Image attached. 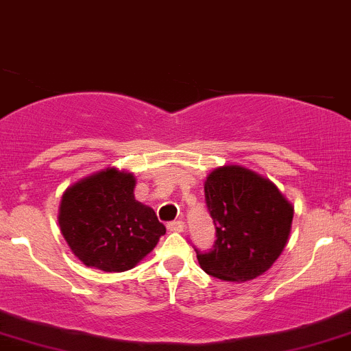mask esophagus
Segmentation results:
<instances>
[{"mask_svg":"<svg viewBox=\"0 0 351 351\" xmlns=\"http://www.w3.org/2000/svg\"><path fill=\"white\" fill-rule=\"evenodd\" d=\"M167 229L172 232H182L184 231V222L182 221H172L167 224Z\"/></svg>","mask_w":351,"mask_h":351,"instance_id":"1","label":"esophagus"}]
</instances>
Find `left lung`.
Masks as SVG:
<instances>
[{
	"mask_svg": "<svg viewBox=\"0 0 351 351\" xmlns=\"http://www.w3.org/2000/svg\"><path fill=\"white\" fill-rule=\"evenodd\" d=\"M216 228L209 252H197L207 274L244 282L265 274L288 243L293 206L266 177L241 165L217 167L204 182Z\"/></svg>",
	"mask_w": 351,
	"mask_h": 351,
	"instance_id": "1",
	"label": "left lung"
}]
</instances>
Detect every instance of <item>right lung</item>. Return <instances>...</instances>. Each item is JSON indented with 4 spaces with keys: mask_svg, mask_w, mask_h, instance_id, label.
<instances>
[{
    "mask_svg": "<svg viewBox=\"0 0 351 351\" xmlns=\"http://www.w3.org/2000/svg\"><path fill=\"white\" fill-rule=\"evenodd\" d=\"M135 177L115 167L63 192L58 224L71 252L105 273L132 269L165 234L152 207L135 201Z\"/></svg>",
    "mask_w": 351,
    "mask_h": 351,
    "instance_id": "1",
    "label": "right lung"
}]
</instances>
